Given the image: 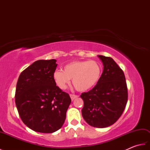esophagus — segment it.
Masks as SVG:
<instances>
[{"instance_id": "esophagus-1", "label": "esophagus", "mask_w": 150, "mask_h": 150, "mask_svg": "<svg viewBox=\"0 0 150 150\" xmlns=\"http://www.w3.org/2000/svg\"><path fill=\"white\" fill-rule=\"evenodd\" d=\"M69 96H70V98H71V100H75L76 98H77V97H78L77 95H73V94H70V95H69Z\"/></svg>"}]
</instances>
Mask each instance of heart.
<instances>
[{"instance_id":"obj_1","label":"heart","mask_w":150,"mask_h":150,"mask_svg":"<svg viewBox=\"0 0 150 150\" xmlns=\"http://www.w3.org/2000/svg\"><path fill=\"white\" fill-rule=\"evenodd\" d=\"M102 67L95 60H77L63 66L62 71L56 70L53 79L60 90H64L72 79L73 86L79 91H87L93 89L99 82Z\"/></svg>"}]
</instances>
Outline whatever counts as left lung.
<instances>
[{"instance_id": "obj_1", "label": "left lung", "mask_w": 150, "mask_h": 150, "mask_svg": "<svg viewBox=\"0 0 150 150\" xmlns=\"http://www.w3.org/2000/svg\"><path fill=\"white\" fill-rule=\"evenodd\" d=\"M103 64L98 83L82 93L84 101L82 115L89 125L104 128L112 125L122 114L128 101L125 76L111 57L98 55Z\"/></svg>"}]
</instances>
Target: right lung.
Listing matches in <instances>:
<instances>
[{"label": "right lung", "mask_w": 150, "mask_h": 150, "mask_svg": "<svg viewBox=\"0 0 150 150\" xmlns=\"http://www.w3.org/2000/svg\"><path fill=\"white\" fill-rule=\"evenodd\" d=\"M55 59L39 60L19 76L15 104L22 122L35 132L50 133L62 126L71 103L69 95L57 86Z\"/></svg>", "instance_id": "obj_1"}]
</instances>
